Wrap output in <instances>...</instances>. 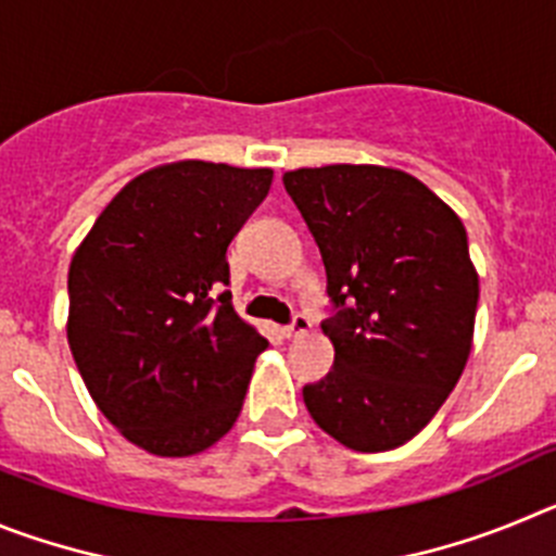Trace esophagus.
<instances>
[{
    "mask_svg": "<svg viewBox=\"0 0 556 556\" xmlns=\"http://www.w3.org/2000/svg\"><path fill=\"white\" fill-rule=\"evenodd\" d=\"M308 328H312V323H308V317H303V314H294L292 323H289V326H283V337H287V339L301 337V333H306Z\"/></svg>",
    "mask_w": 556,
    "mask_h": 556,
    "instance_id": "34e87169",
    "label": "esophagus"
}]
</instances>
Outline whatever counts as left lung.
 <instances>
[{
  "label": "left lung",
  "mask_w": 556,
  "mask_h": 556,
  "mask_svg": "<svg viewBox=\"0 0 556 556\" xmlns=\"http://www.w3.org/2000/svg\"><path fill=\"white\" fill-rule=\"evenodd\" d=\"M283 186L326 264L333 367L303 387L323 431L362 454L404 445L459 381L479 278L434 191L387 166L294 169Z\"/></svg>",
  "instance_id": "8db88e82"
}]
</instances>
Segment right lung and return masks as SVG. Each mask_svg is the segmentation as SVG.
Listing matches in <instances>:
<instances>
[{
    "label": "right lung",
    "mask_w": 556,
    "mask_h": 556,
    "mask_svg": "<svg viewBox=\"0 0 556 556\" xmlns=\"http://www.w3.org/2000/svg\"><path fill=\"white\" fill-rule=\"evenodd\" d=\"M273 169L180 161L144 172L97 217L68 267V348L132 445L208 448L236 424L267 339L230 303L228 244Z\"/></svg>",
    "instance_id": "obj_1"
}]
</instances>
